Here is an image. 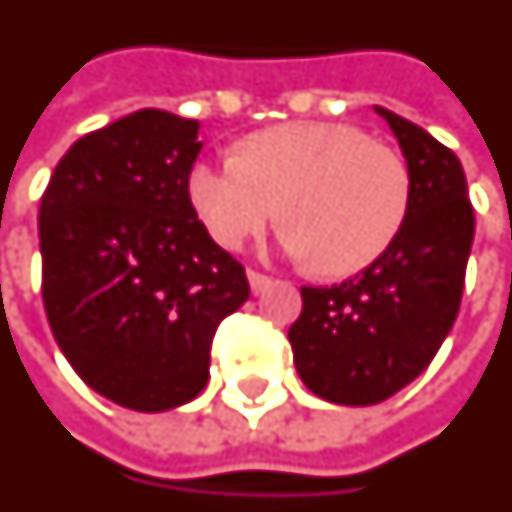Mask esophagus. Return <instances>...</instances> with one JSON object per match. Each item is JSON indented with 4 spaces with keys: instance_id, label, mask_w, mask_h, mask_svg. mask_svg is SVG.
Returning a JSON list of instances; mask_svg holds the SVG:
<instances>
[{
    "instance_id": "obj_1",
    "label": "esophagus",
    "mask_w": 512,
    "mask_h": 512,
    "mask_svg": "<svg viewBox=\"0 0 512 512\" xmlns=\"http://www.w3.org/2000/svg\"><path fill=\"white\" fill-rule=\"evenodd\" d=\"M248 281H251V289L253 294H261L267 286L272 283L270 275H264V272H256V270H248Z\"/></svg>"
}]
</instances>
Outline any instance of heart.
Returning a JSON list of instances; mask_svg holds the SVG:
<instances>
[{
	"label": "heart",
	"mask_w": 512,
	"mask_h": 512,
	"mask_svg": "<svg viewBox=\"0 0 512 512\" xmlns=\"http://www.w3.org/2000/svg\"><path fill=\"white\" fill-rule=\"evenodd\" d=\"M188 193L223 248L270 226L281 204L283 248L341 278L374 264L412 207L404 155L346 122H286L253 133L240 155L201 160Z\"/></svg>",
	"instance_id": "obj_1"
}]
</instances>
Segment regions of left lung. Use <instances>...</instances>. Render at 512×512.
<instances>
[{
  "instance_id": "obj_1",
  "label": "left lung",
  "mask_w": 512,
  "mask_h": 512,
  "mask_svg": "<svg viewBox=\"0 0 512 512\" xmlns=\"http://www.w3.org/2000/svg\"><path fill=\"white\" fill-rule=\"evenodd\" d=\"M376 111L412 171L404 229L349 281L302 286V313L289 327L305 387L343 406L379 404L428 368L461 308L475 237V210L453 149L387 108Z\"/></svg>"
}]
</instances>
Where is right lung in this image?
<instances>
[{
  "mask_svg": "<svg viewBox=\"0 0 512 512\" xmlns=\"http://www.w3.org/2000/svg\"><path fill=\"white\" fill-rule=\"evenodd\" d=\"M199 122L158 108L78 138L40 199L43 305L84 382L136 412L193 401L245 267L199 220L188 177Z\"/></svg>",
  "mask_w": 512,
  "mask_h": 512,
  "instance_id": "add662e5",
  "label": "right lung"
}]
</instances>
